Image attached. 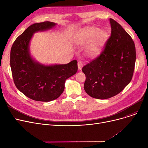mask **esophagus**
<instances>
[{
	"label": "esophagus",
	"instance_id": "34e87169",
	"mask_svg": "<svg viewBox=\"0 0 148 148\" xmlns=\"http://www.w3.org/2000/svg\"><path fill=\"white\" fill-rule=\"evenodd\" d=\"M82 67H83V63H82V62L81 61H79V62H78V68H79V71H80V70H82Z\"/></svg>",
	"mask_w": 148,
	"mask_h": 148
}]
</instances>
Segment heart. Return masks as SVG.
<instances>
[{
  "instance_id": "heart-1",
  "label": "heart",
  "mask_w": 148,
  "mask_h": 148,
  "mask_svg": "<svg viewBox=\"0 0 148 148\" xmlns=\"http://www.w3.org/2000/svg\"><path fill=\"white\" fill-rule=\"evenodd\" d=\"M108 34L104 29L97 27H89L85 29L77 40V44L80 45H88L86 54L90 58L98 57L102 52Z\"/></svg>"
}]
</instances>
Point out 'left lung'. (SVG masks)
I'll return each mask as SVG.
<instances>
[{"instance_id":"8db88e82","label":"left lung","mask_w":148,"mask_h":148,"mask_svg":"<svg viewBox=\"0 0 148 148\" xmlns=\"http://www.w3.org/2000/svg\"><path fill=\"white\" fill-rule=\"evenodd\" d=\"M111 36L100 56L83 67L85 92L92 98L105 99L118 94L130 83L136 59L130 35L110 18Z\"/></svg>"}]
</instances>
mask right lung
<instances>
[{
  "instance_id": "obj_1",
  "label": "right lung",
  "mask_w": 148,
  "mask_h": 148,
  "mask_svg": "<svg viewBox=\"0 0 148 148\" xmlns=\"http://www.w3.org/2000/svg\"><path fill=\"white\" fill-rule=\"evenodd\" d=\"M56 25L45 21L30 26L15 40L11 50L10 65L15 86L26 97L38 101L49 102L59 98L64 90L66 80L78 69L76 60L66 64L45 65L31 54L30 44L34 34Z\"/></svg>"
}]
</instances>
